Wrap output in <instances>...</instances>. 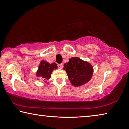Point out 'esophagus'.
I'll return each mask as SVG.
<instances>
[{
    "instance_id": "esophagus-1",
    "label": "esophagus",
    "mask_w": 129,
    "mask_h": 129,
    "mask_svg": "<svg viewBox=\"0 0 129 129\" xmlns=\"http://www.w3.org/2000/svg\"><path fill=\"white\" fill-rule=\"evenodd\" d=\"M63 67H64V65H63L62 64H58V67L60 69H62Z\"/></svg>"
}]
</instances>
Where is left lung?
I'll return each instance as SVG.
<instances>
[{"instance_id": "obj_1", "label": "left lung", "mask_w": 129, "mask_h": 129, "mask_svg": "<svg viewBox=\"0 0 129 129\" xmlns=\"http://www.w3.org/2000/svg\"><path fill=\"white\" fill-rule=\"evenodd\" d=\"M64 69L70 82L75 86L85 84L91 79L93 73L91 64L76 57L69 59V62L64 64Z\"/></svg>"}]
</instances>
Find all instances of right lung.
<instances>
[{"instance_id":"1","label":"right lung","mask_w":129,"mask_h":129,"mask_svg":"<svg viewBox=\"0 0 129 129\" xmlns=\"http://www.w3.org/2000/svg\"><path fill=\"white\" fill-rule=\"evenodd\" d=\"M57 69V65L56 63L49 64L45 61H41L36 73L37 77H41L44 80H47L50 78L51 73L54 69Z\"/></svg>"}]
</instances>
